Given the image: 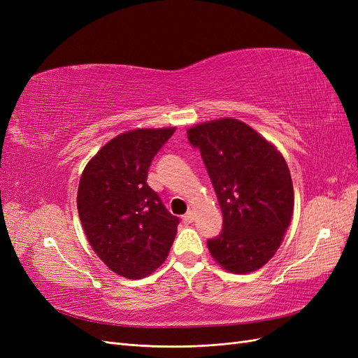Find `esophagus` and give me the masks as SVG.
Listing matches in <instances>:
<instances>
[{"label":"esophagus","instance_id":"esophagus-1","mask_svg":"<svg viewBox=\"0 0 358 358\" xmlns=\"http://www.w3.org/2000/svg\"><path fill=\"white\" fill-rule=\"evenodd\" d=\"M194 216H196V215H194V212L192 210H189L187 215H183V222H185V224H191V222H194Z\"/></svg>","mask_w":358,"mask_h":358}]
</instances>
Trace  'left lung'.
Returning <instances> with one entry per match:
<instances>
[{
	"mask_svg": "<svg viewBox=\"0 0 358 358\" xmlns=\"http://www.w3.org/2000/svg\"><path fill=\"white\" fill-rule=\"evenodd\" d=\"M187 133L200 149L222 210V231L208 241L209 252L231 273L255 272L278 251L294 210L287 162L239 119H215Z\"/></svg>",
	"mask_w": 358,
	"mask_h": 358,
	"instance_id": "1",
	"label": "left lung"
}]
</instances>
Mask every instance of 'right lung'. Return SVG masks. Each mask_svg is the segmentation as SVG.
Masks as SVG:
<instances>
[{
	"label": "right lung",
	"mask_w": 358,
	"mask_h": 358,
	"mask_svg": "<svg viewBox=\"0 0 358 358\" xmlns=\"http://www.w3.org/2000/svg\"><path fill=\"white\" fill-rule=\"evenodd\" d=\"M176 127L137 128L112 138L86 164L78 210L94 252L127 279L150 275L166 262L179 220L146 183L152 158Z\"/></svg>",
	"instance_id": "1"
}]
</instances>
